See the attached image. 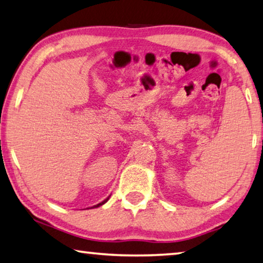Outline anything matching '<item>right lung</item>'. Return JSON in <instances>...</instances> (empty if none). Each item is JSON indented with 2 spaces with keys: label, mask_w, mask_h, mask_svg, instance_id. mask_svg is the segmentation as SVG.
<instances>
[{
  "label": "right lung",
  "mask_w": 263,
  "mask_h": 263,
  "mask_svg": "<svg viewBox=\"0 0 263 263\" xmlns=\"http://www.w3.org/2000/svg\"><path fill=\"white\" fill-rule=\"evenodd\" d=\"M109 197H110V196H109ZM109 197H108V198H105L103 202H101V203H99V204H96V205H94V206H92L91 209H94V208H99V206H101V205H103V204H104V203H106V202H108V199H109Z\"/></svg>",
  "instance_id": "add662e5"
}]
</instances>
